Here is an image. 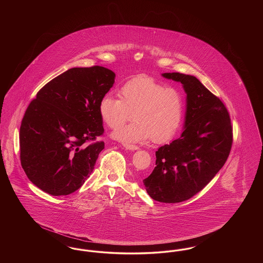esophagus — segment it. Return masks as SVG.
<instances>
[{
	"label": "esophagus",
	"instance_id": "esophagus-1",
	"mask_svg": "<svg viewBox=\"0 0 263 263\" xmlns=\"http://www.w3.org/2000/svg\"><path fill=\"white\" fill-rule=\"evenodd\" d=\"M123 147L126 150L129 151H137L139 150V147L135 145H130V144H123Z\"/></svg>",
	"mask_w": 263,
	"mask_h": 263
}]
</instances>
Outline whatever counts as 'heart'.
Listing matches in <instances>:
<instances>
[{
  "mask_svg": "<svg viewBox=\"0 0 263 263\" xmlns=\"http://www.w3.org/2000/svg\"><path fill=\"white\" fill-rule=\"evenodd\" d=\"M119 99L104 96L100 101L101 119L117 128L133 116V124L117 128L112 137L123 143H136L151 137L163 143L176 133L181 123L184 101L175 88H167L148 77H138L119 89Z\"/></svg>",
  "mask_w": 263,
  "mask_h": 263,
  "instance_id": "b5f03b06",
  "label": "heart"
}]
</instances>
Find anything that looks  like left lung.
<instances>
[{"instance_id":"obj_1","label":"left lung","mask_w":263,"mask_h":263,"mask_svg":"<svg viewBox=\"0 0 263 263\" xmlns=\"http://www.w3.org/2000/svg\"><path fill=\"white\" fill-rule=\"evenodd\" d=\"M181 83L186 109L180 137L156 152V166L143 180L154 200L178 203L205 187L223 167L233 143V129L224 103L194 76L163 73Z\"/></svg>"}]
</instances>
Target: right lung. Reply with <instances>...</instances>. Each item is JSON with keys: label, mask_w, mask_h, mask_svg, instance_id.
<instances>
[{"label": "right lung", "mask_w": 263, "mask_h": 263, "mask_svg": "<svg viewBox=\"0 0 263 263\" xmlns=\"http://www.w3.org/2000/svg\"><path fill=\"white\" fill-rule=\"evenodd\" d=\"M114 80V72L104 67L72 68L29 103L20 130L21 163L42 191L71 194L92 173L104 143H86L104 131L99 105Z\"/></svg>", "instance_id": "obj_1"}]
</instances>
